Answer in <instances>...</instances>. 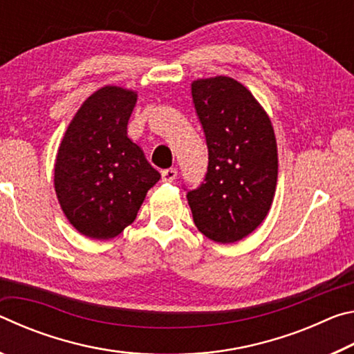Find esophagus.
Wrapping results in <instances>:
<instances>
[{
  "label": "esophagus",
  "instance_id": "1",
  "mask_svg": "<svg viewBox=\"0 0 354 354\" xmlns=\"http://www.w3.org/2000/svg\"><path fill=\"white\" fill-rule=\"evenodd\" d=\"M160 176H162L164 183H173L178 176V170L176 169H167L160 171Z\"/></svg>",
  "mask_w": 354,
  "mask_h": 354
}]
</instances>
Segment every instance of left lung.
<instances>
[{
  "mask_svg": "<svg viewBox=\"0 0 354 354\" xmlns=\"http://www.w3.org/2000/svg\"><path fill=\"white\" fill-rule=\"evenodd\" d=\"M206 136L205 183L187 192L198 231L218 243L251 234L270 211L278 179V148L270 118L247 87L227 76L192 82Z\"/></svg>",
  "mask_w": 354,
  "mask_h": 354,
  "instance_id": "1",
  "label": "left lung"
}]
</instances>
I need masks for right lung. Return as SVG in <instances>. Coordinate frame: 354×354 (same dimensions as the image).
<instances>
[{
	"label": "right lung",
	"instance_id": "1",
	"mask_svg": "<svg viewBox=\"0 0 354 354\" xmlns=\"http://www.w3.org/2000/svg\"><path fill=\"white\" fill-rule=\"evenodd\" d=\"M137 93L106 86L75 113L55 164V189L65 217L81 234L98 241L133 223L160 173L128 137Z\"/></svg>",
	"mask_w": 354,
	"mask_h": 354
}]
</instances>
